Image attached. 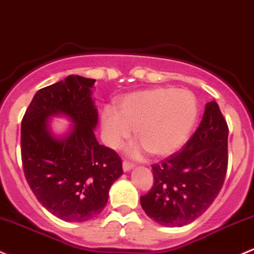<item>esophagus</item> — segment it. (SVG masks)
Segmentation results:
<instances>
[{
  "label": "esophagus",
  "mask_w": 254,
  "mask_h": 254,
  "mask_svg": "<svg viewBox=\"0 0 254 254\" xmlns=\"http://www.w3.org/2000/svg\"><path fill=\"white\" fill-rule=\"evenodd\" d=\"M132 168H134V164H132V163L123 162V170H124V172H129V170H131Z\"/></svg>",
  "instance_id": "34e87169"
}]
</instances>
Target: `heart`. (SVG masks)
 Segmentation results:
<instances>
[{
    "mask_svg": "<svg viewBox=\"0 0 254 254\" xmlns=\"http://www.w3.org/2000/svg\"><path fill=\"white\" fill-rule=\"evenodd\" d=\"M197 119L198 103L191 92L156 87L119 98L118 109L103 108L101 125L109 147L119 148L135 129L141 145L131 148L132 157H141L146 149L154 157H167L185 145Z\"/></svg>",
    "mask_w": 254,
    "mask_h": 254,
    "instance_id": "heart-1",
    "label": "heart"
}]
</instances>
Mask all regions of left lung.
<instances>
[{"label": "left lung", "instance_id": "left-lung-1", "mask_svg": "<svg viewBox=\"0 0 254 254\" xmlns=\"http://www.w3.org/2000/svg\"><path fill=\"white\" fill-rule=\"evenodd\" d=\"M229 129L215 101L208 102L198 129L183 151L152 165L154 184L141 207L157 224L188 225L217 198L228 169Z\"/></svg>", "mask_w": 254, "mask_h": 254}]
</instances>
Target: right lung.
I'll list each match as a JSON object with an SVG mask.
<instances>
[{"label":"right lung","instance_id":"1","mask_svg":"<svg viewBox=\"0 0 254 254\" xmlns=\"http://www.w3.org/2000/svg\"><path fill=\"white\" fill-rule=\"evenodd\" d=\"M95 79L69 75L39 90L21 120L20 147L31 191L55 217L81 223L100 214L109 189L123 175L113 149L100 145L93 130L98 112L92 100ZM64 116L72 124L56 135L50 119Z\"/></svg>","mask_w":254,"mask_h":254}]
</instances>
